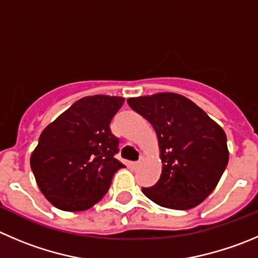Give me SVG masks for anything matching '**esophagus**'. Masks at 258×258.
<instances>
[{
	"label": "esophagus",
	"instance_id": "34e87169",
	"mask_svg": "<svg viewBox=\"0 0 258 258\" xmlns=\"http://www.w3.org/2000/svg\"><path fill=\"white\" fill-rule=\"evenodd\" d=\"M143 161H144V157H141V158H139V161L134 162V163H133V166H134V167H136V168H138L139 166H141V164H142V162H143Z\"/></svg>",
	"mask_w": 258,
	"mask_h": 258
}]
</instances>
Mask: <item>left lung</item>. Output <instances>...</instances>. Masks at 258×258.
Instances as JSON below:
<instances>
[{
  "label": "left lung",
  "mask_w": 258,
  "mask_h": 258,
  "mask_svg": "<svg viewBox=\"0 0 258 258\" xmlns=\"http://www.w3.org/2000/svg\"><path fill=\"white\" fill-rule=\"evenodd\" d=\"M156 131L161 148L158 182L142 187L161 207L187 210L204 201L228 164L227 136L204 110L178 94L163 92L127 100Z\"/></svg>",
  "instance_id": "1"
}]
</instances>
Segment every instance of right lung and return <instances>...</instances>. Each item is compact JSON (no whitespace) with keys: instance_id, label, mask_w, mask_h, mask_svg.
<instances>
[{"instance_id":"right-lung-1","label":"right lung","mask_w":258,"mask_h":258,"mask_svg":"<svg viewBox=\"0 0 258 258\" xmlns=\"http://www.w3.org/2000/svg\"><path fill=\"white\" fill-rule=\"evenodd\" d=\"M122 104V97H83L40 134L30 166L40 191L55 208L90 209L107 192L115 172L125 167L115 158L119 138L110 129Z\"/></svg>"}]
</instances>
